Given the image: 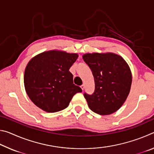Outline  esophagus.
Here are the masks:
<instances>
[{"mask_svg":"<svg viewBox=\"0 0 154 154\" xmlns=\"http://www.w3.org/2000/svg\"><path fill=\"white\" fill-rule=\"evenodd\" d=\"M80 87H81V88H82V90H83V89H84V88H85L84 85H83H83H81Z\"/></svg>","mask_w":154,"mask_h":154,"instance_id":"obj_1","label":"esophagus"}]
</instances>
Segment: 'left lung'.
<instances>
[{
  "label": "left lung",
  "instance_id": "obj_1",
  "mask_svg": "<svg viewBox=\"0 0 154 154\" xmlns=\"http://www.w3.org/2000/svg\"><path fill=\"white\" fill-rule=\"evenodd\" d=\"M83 59L94 79L92 94H83L88 106L99 115H109L121 107L129 94L132 74L126 61L117 54H86Z\"/></svg>",
  "mask_w": 154,
  "mask_h": 154
}]
</instances>
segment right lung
Returning <instances> with one entry per match:
<instances>
[{
    "instance_id": "add662e5",
    "label": "right lung",
    "mask_w": 154,
    "mask_h": 154,
    "mask_svg": "<svg viewBox=\"0 0 154 154\" xmlns=\"http://www.w3.org/2000/svg\"><path fill=\"white\" fill-rule=\"evenodd\" d=\"M78 58L77 54L49 51L34 57L24 72V86L36 106L48 113L62 111L82 88L73 83L69 69Z\"/></svg>"
}]
</instances>
